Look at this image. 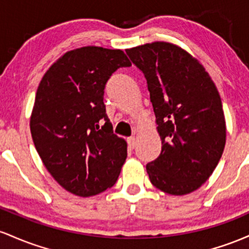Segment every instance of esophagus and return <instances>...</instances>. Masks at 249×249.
Listing matches in <instances>:
<instances>
[{
	"mask_svg": "<svg viewBox=\"0 0 249 249\" xmlns=\"http://www.w3.org/2000/svg\"><path fill=\"white\" fill-rule=\"evenodd\" d=\"M127 142H128V147L130 148V149H134L136 146V139L134 138V136H130V138L127 139Z\"/></svg>",
	"mask_w": 249,
	"mask_h": 249,
	"instance_id": "obj_1",
	"label": "esophagus"
}]
</instances>
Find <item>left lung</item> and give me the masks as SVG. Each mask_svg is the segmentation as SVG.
<instances>
[{
    "label": "left lung",
    "instance_id": "left-lung-1",
    "mask_svg": "<svg viewBox=\"0 0 249 249\" xmlns=\"http://www.w3.org/2000/svg\"><path fill=\"white\" fill-rule=\"evenodd\" d=\"M143 72L161 154L146 166L150 182L170 195H186L208 180L221 159L226 121L219 91L203 66L168 42L125 49Z\"/></svg>",
    "mask_w": 249,
    "mask_h": 249
}]
</instances>
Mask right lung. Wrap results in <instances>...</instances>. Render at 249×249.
I'll list each match as a JSON object with an SVG mask.
<instances>
[{
    "label": "right lung",
    "instance_id": "1",
    "mask_svg": "<svg viewBox=\"0 0 249 249\" xmlns=\"http://www.w3.org/2000/svg\"><path fill=\"white\" fill-rule=\"evenodd\" d=\"M130 66L120 49L82 47L53 63L38 85L33 141L50 175L71 194L93 196L119 178L127 142L113 133L103 95L111 74Z\"/></svg>",
    "mask_w": 249,
    "mask_h": 249
}]
</instances>
